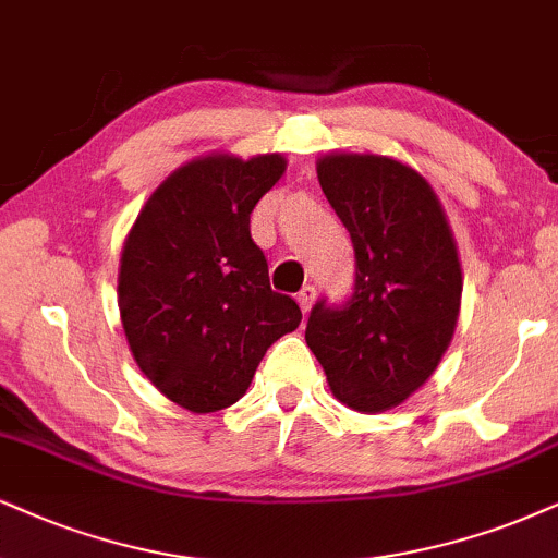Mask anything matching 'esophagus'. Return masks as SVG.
<instances>
[{"mask_svg":"<svg viewBox=\"0 0 558 558\" xmlns=\"http://www.w3.org/2000/svg\"><path fill=\"white\" fill-rule=\"evenodd\" d=\"M298 302H300L302 313H311V307H313V302H315V287L313 284L302 287V290L298 292Z\"/></svg>","mask_w":558,"mask_h":558,"instance_id":"obj_1","label":"esophagus"}]
</instances>
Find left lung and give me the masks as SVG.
<instances>
[{"instance_id":"obj_1","label":"left lung","mask_w":558,"mask_h":558,"mask_svg":"<svg viewBox=\"0 0 558 558\" xmlns=\"http://www.w3.org/2000/svg\"><path fill=\"white\" fill-rule=\"evenodd\" d=\"M318 181L352 235L356 277L343 305L315 302L305 341L331 393L377 414L422 388L450 347L463 294L458 245L426 178L393 157L331 153Z\"/></svg>"}]
</instances>
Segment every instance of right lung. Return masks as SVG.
<instances>
[{
    "label": "right lung",
    "mask_w": 558,
    "mask_h": 558,
    "mask_svg": "<svg viewBox=\"0 0 558 558\" xmlns=\"http://www.w3.org/2000/svg\"><path fill=\"white\" fill-rule=\"evenodd\" d=\"M281 155H206L142 206L121 251L123 333L147 380L209 414L245 396L266 349L300 326V305L268 284L251 211L284 175Z\"/></svg>",
    "instance_id": "right-lung-1"
}]
</instances>
